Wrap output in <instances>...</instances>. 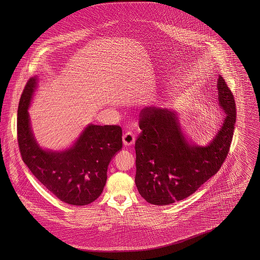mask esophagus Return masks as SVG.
<instances>
[{
    "label": "esophagus",
    "instance_id": "34e87169",
    "mask_svg": "<svg viewBox=\"0 0 260 260\" xmlns=\"http://www.w3.org/2000/svg\"><path fill=\"white\" fill-rule=\"evenodd\" d=\"M136 141V135L133 132H127L123 136V142L125 146H131Z\"/></svg>",
    "mask_w": 260,
    "mask_h": 260
}]
</instances>
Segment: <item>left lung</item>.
<instances>
[{
	"label": "left lung",
	"instance_id": "1",
	"mask_svg": "<svg viewBox=\"0 0 260 260\" xmlns=\"http://www.w3.org/2000/svg\"><path fill=\"white\" fill-rule=\"evenodd\" d=\"M217 89L226 116L207 146L187 141L174 112L155 106L140 112L142 132L136 141V184L150 204L167 206L187 198L220 170L235 129L236 103L221 75Z\"/></svg>",
	"mask_w": 260,
	"mask_h": 260
}]
</instances>
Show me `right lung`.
Returning <instances> with one entry per match:
<instances>
[{"label":"right lung","mask_w":260,"mask_h":260,"mask_svg":"<svg viewBox=\"0 0 260 260\" xmlns=\"http://www.w3.org/2000/svg\"><path fill=\"white\" fill-rule=\"evenodd\" d=\"M36 87L37 78H30L18 104L17 141L22 161L62 202L73 206L88 205L101 195L108 165L123 146L122 128L89 124L71 148L46 151L38 145L30 126L28 107Z\"/></svg>","instance_id":"obj_1"}]
</instances>
